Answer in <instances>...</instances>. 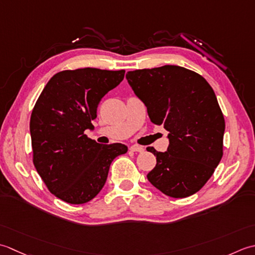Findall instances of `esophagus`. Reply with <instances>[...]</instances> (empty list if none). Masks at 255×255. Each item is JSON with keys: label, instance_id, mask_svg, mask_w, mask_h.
<instances>
[{"label": "esophagus", "instance_id": "1", "mask_svg": "<svg viewBox=\"0 0 255 255\" xmlns=\"http://www.w3.org/2000/svg\"><path fill=\"white\" fill-rule=\"evenodd\" d=\"M129 149H131L132 152H136V153H143L144 152V148L142 146H137V145H133V146L129 147Z\"/></svg>", "mask_w": 255, "mask_h": 255}]
</instances>
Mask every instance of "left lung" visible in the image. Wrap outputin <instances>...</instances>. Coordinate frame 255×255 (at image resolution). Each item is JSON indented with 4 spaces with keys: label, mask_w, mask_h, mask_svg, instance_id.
I'll return each instance as SVG.
<instances>
[{
    "label": "left lung",
    "mask_w": 255,
    "mask_h": 255,
    "mask_svg": "<svg viewBox=\"0 0 255 255\" xmlns=\"http://www.w3.org/2000/svg\"><path fill=\"white\" fill-rule=\"evenodd\" d=\"M127 79L150 121L168 131L166 152L146 148L156 156L149 183L173 198L196 194L223 155L226 123L212 88L197 72L170 65L128 71Z\"/></svg>",
    "instance_id": "left-lung-1"
}]
</instances>
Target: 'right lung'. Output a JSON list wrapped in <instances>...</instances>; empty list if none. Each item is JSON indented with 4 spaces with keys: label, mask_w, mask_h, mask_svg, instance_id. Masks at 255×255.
I'll use <instances>...</instances> for the list:
<instances>
[{
    "label": "right lung",
    "mask_w": 255,
    "mask_h": 255,
    "mask_svg": "<svg viewBox=\"0 0 255 255\" xmlns=\"http://www.w3.org/2000/svg\"><path fill=\"white\" fill-rule=\"evenodd\" d=\"M126 70L81 68L54 75L30 116L33 163L48 190L68 204L90 201L105 186L112 160L128 152L121 143L101 145L93 129L101 99L123 80Z\"/></svg>",
    "instance_id": "1"
}]
</instances>
